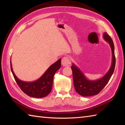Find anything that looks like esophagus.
I'll list each match as a JSON object with an SVG mask.
<instances>
[{
  "instance_id": "34e87169",
  "label": "esophagus",
  "mask_w": 125,
  "mask_h": 125,
  "mask_svg": "<svg viewBox=\"0 0 125 125\" xmlns=\"http://www.w3.org/2000/svg\"><path fill=\"white\" fill-rule=\"evenodd\" d=\"M62 64L63 66H70L71 65L70 59L68 56L63 57L62 59Z\"/></svg>"
}]
</instances>
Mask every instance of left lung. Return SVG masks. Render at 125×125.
Listing matches in <instances>:
<instances>
[{"mask_svg": "<svg viewBox=\"0 0 125 125\" xmlns=\"http://www.w3.org/2000/svg\"><path fill=\"white\" fill-rule=\"evenodd\" d=\"M103 37L109 44L113 55L110 68L103 77L96 80H90L85 77L84 73L74 64H72L71 66L75 90L83 97H89L98 94L108 83L114 72L116 59L113 41L106 32L104 33Z\"/></svg>", "mask_w": 125, "mask_h": 125, "instance_id": "obj_1", "label": "left lung"}]
</instances>
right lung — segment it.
Instances as JSON below:
<instances>
[{
  "label": "right lung",
  "instance_id": "1",
  "mask_svg": "<svg viewBox=\"0 0 125 125\" xmlns=\"http://www.w3.org/2000/svg\"><path fill=\"white\" fill-rule=\"evenodd\" d=\"M61 59H60L51 65L40 78L31 82L21 81L16 76L12 70L11 61L10 67L15 81L21 90L30 97L41 98L46 97L52 90L53 76L61 68Z\"/></svg>",
  "mask_w": 125,
  "mask_h": 125
}]
</instances>
